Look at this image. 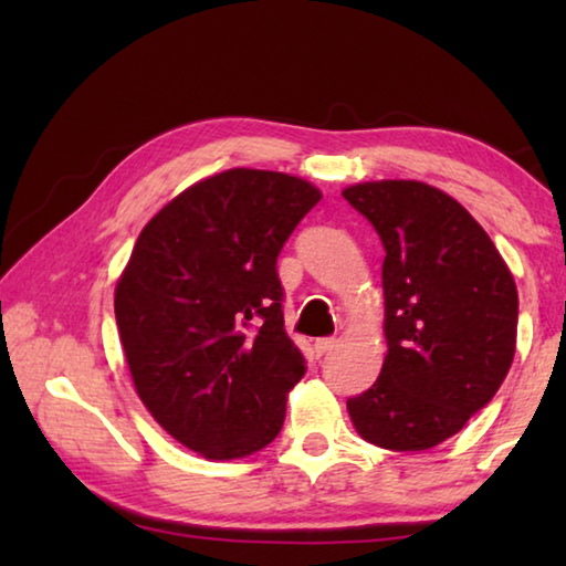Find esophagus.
<instances>
[{"label":"esophagus","instance_id":"obj_1","mask_svg":"<svg viewBox=\"0 0 566 566\" xmlns=\"http://www.w3.org/2000/svg\"><path fill=\"white\" fill-rule=\"evenodd\" d=\"M334 347H337V339L334 337H322L314 342V352H317V357H324V354H329Z\"/></svg>","mask_w":566,"mask_h":566}]
</instances>
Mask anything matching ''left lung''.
<instances>
[{
  "label": "left lung",
  "mask_w": 566,
  "mask_h": 566,
  "mask_svg": "<svg viewBox=\"0 0 566 566\" xmlns=\"http://www.w3.org/2000/svg\"><path fill=\"white\" fill-rule=\"evenodd\" d=\"M385 244L387 357L375 385L347 399L367 442L421 452L486 407L512 367L520 296L490 234L467 209L415 179L342 191Z\"/></svg>",
  "instance_id": "left-lung-1"
}]
</instances>
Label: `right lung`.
<instances>
[{"mask_svg": "<svg viewBox=\"0 0 566 566\" xmlns=\"http://www.w3.org/2000/svg\"><path fill=\"white\" fill-rule=\"evenodd\" d=\"M319 199L300 177L239 167L142 229L114 292L119 339L139 399L191 452L239 459L280 434L306 367L276 256Z\"/></svg>", "mask_w": 566, "mask_h": 566, "instance_id": "add662e5", "label": "right lung"}]
</instances>
